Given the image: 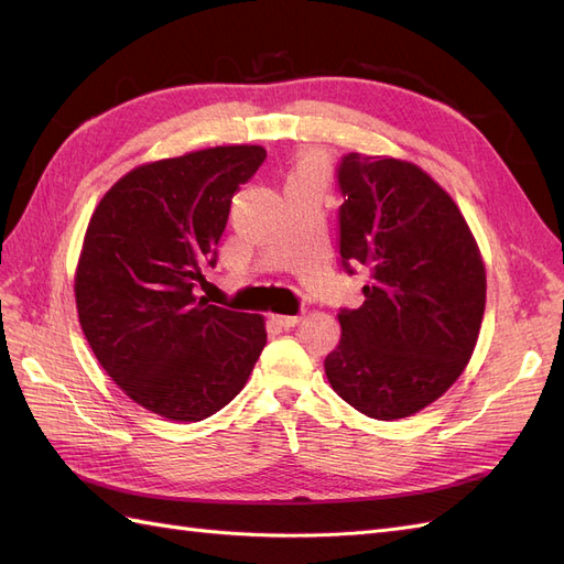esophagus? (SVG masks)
I'll return each instance as SVG.
<instances>
[{"mask_svg": "<svg viewBox=\"0 0 564 564\" xmlns=\"http://www.w3.org/2000/svg\"><path fill=\"white\" fill-rule=\"evenodd\" d=\"M301 319H303L301 315H272V322L280 324V327H284V329L296 327V324H299Z\"/></svg>", "mask_w": 564, "mask_h": 564, "instance_id": "34e87169", "label": "esophagus"}]
</instances>
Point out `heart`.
I'll return each instance as SVG.
<instances>
[{
    "mask_svg": "<svg viewBox=\"0 0 564 564\" xmlns=\"http://www.w3.org/2000/svg\"><path fill=\"white\" fill-rule=\"evenodd\" d=\"M289 181H315L322 183L324 181V164L319 158L315 155H303L294 169H292V176Z\"/></svg>",
    "mask_w": 564,
    "mask_h": 564,
    "instance_id": "b5f03b06",
    "label": "heart"
}]
</instances>
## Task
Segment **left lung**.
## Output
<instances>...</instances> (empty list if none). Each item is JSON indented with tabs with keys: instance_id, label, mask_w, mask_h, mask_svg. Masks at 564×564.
Returning <instances> with one entry per match:
<instances>
[{
	"instance_id": "1",
	"label": "left lung",
	"mask_w": 564,
	"mask_h": 564,
	"mask_svg": "<svg viewBox=\"0 0 564 564\" xmlns=\"http://www.w3.org/2000/svg\"><path fill=\"white\" fill-rule=\"evenodd\" d=\"M340 265L369 270L338 311L332 388L379 421L416 414L466 369L485 315L480 251L454 199L412 162L348 152L336 169Z\"/></svg>"
}]
</instances>
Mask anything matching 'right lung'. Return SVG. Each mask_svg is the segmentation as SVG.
<instances>
[{
  "label": "right lung",
  "mask_w": 564,
  "mask_h": 564,
  "mask_svg": "<svg viewBox=\"0 0 564 564\" xmlns=\"http://www.w3.org/2000/svg\"><path fill=\"white\" fill-rule=\"evenodd\" d=\"M265 160L218 145L119 178L89 220L75 275L82 332L127 395L169 421L224 409L265 346L261 315L197 299L230 204Z\"/></svg>",
  "instance_id": "right-lung-1"
}]
</instances>
